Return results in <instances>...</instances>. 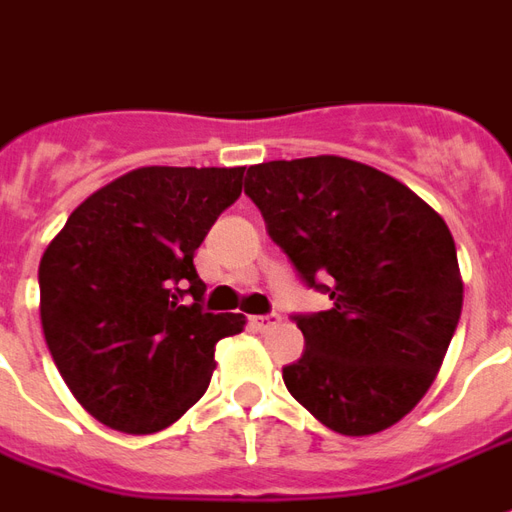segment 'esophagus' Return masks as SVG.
I'll return each instance as SVG.
<instances>
[{"mask_svg": "<svg viewBox=\"0 0 512 512\" xmlns=\"http://www.w3.org/2000/svg\"><path fill=\"white\" fill-rule=\"evenodd\" d=\"M279 321H282L279 315H255V318H252V326H255L257 332H268V329H274Z\"/></svg>", "mask_w": 512, "mask_h": 512, "instance_id": "obj_1", "label": "esophagus"}]
</instances>
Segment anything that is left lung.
I'll return each mask as SVG.
<instances>
[{"label":"left lung","mask_w":512,"mask_h":512,"mask_svg":"<svg viewBox=\"0 0 512 512\" xmlns=\"http://www.w3.org/2000/svg\"><path fill=\"white\" fill-rule=\"evenodd\" d=\"M244 191L301 279L332 301L296 318L307 348L282 370L288 392L334 433L392 428L425 397L461 318L447 222L400 180L343 156L255 164Z\"/></svg>","instance_id":"obj_1"}]
</instances>
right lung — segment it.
Listing matches in <instances>:
<instances>
[{
	"label": "right lung",
	"instance_id": "add662e5",
	"mask_svg": "<svg viewBox=\"0 0 512 512\" xmlns=\"http://www.w3.org/2000/svg\"><path fill=\"white\" fill-rule=\"evenodd\" d=\"M246 167H139L90 194L40 257V323L73 397L131 436L178 422L244 315L202 310L194 252Z\"/></svg>",
	"mask_w": 512,
	"mask_h": 512
}]
</instances>
